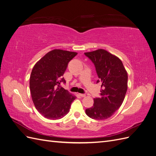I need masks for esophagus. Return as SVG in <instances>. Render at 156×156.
<instances>
[{"label": "esophagus", "mask_w": 156, "mask_h": 156, "mask_svg": "<svg viewBox=\"0 0 156 156\" xmlns=\"http://www.w3.org/2000/svg\"><path fill=\"white\" fill-rule=\"evenodd\" d=\"M79 96H81V97H83V98L86 96V95H85V94H79Z\"/></svg>", "instance_id": "esophagus-1"}]
</instances>
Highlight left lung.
<instances>
[{
    "label": "left lung",
    "instance_id": "obj_1",
    "mask_svg": "<svg viewBox=\"0 0 156 156\" xmlns=\"http://www.w3.org/2000/svg\"><path fill=\"white\" fill-rule=\"evenodd\" d=\"M95 65L101 83V98H94V105L86 109L92 119L105 120L110 118L124 101L127 90V73L121 60L107 51L99 49L84 53Z\"/></svg>",
    "mask_w": 156,
    "mask_h": 156
}]
</instances>
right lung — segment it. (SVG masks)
Returning <instances> with one entry per match:
<instances>
[{"label": "right lung", "mask_w": 156, "mask_h": 156, "mask_svg": "<svg viewBox=\"0 0 156 156\" xmlns=\"http://www.w3.org/2000/svg\"><path fill=\"white\" fill-rule=\"evenodd\" d=\"M76 52L53 49L45 54L33 68L30 77V90L34 105L41 115L50 120L63 118L69 111L74 94L58 85L68 62Z\"/></svg>", "instance_id": "1"}]
</instances>
